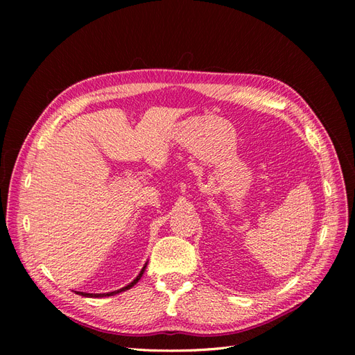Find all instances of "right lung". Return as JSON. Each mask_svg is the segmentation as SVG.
Here are the masks:
<instances>
[{
	"instance_id": "1",
	"label": "right lung",
	"mask_w": 355,
	"mask_h": 355,
	"mask_svg": "<svg viewBox=\"0 0 355 355\" xmlns=\"http://www.w3.org/2000/svg\"><path fill=\"white\" fill-rule=\"evenodd\" d=\"M145 268H146V263H145V266L142 268V271L139 272V275L135 278V280L128 284V286H125V287H123V288H120V290H115V292H108V293H99V295H93V293H83V292H77V295H81V296H85V297H105V296H112V295H116V293H121V292H124V290H128L130 287H133L139 280H141V277H142V274H144V271H145Z\"/></svg>"
}]
</instances>
